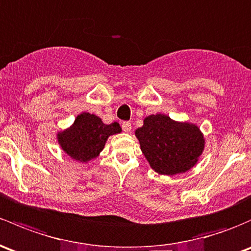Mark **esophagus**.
Masks as SVG:
<instances>
[{"label": "esophagus", "instance_id": "obj_1", "mask_svg": "<svg viewBox=\"0 0 251 251\" xmlns=\"http://www.w3.org/2000/svg\"><path fill=\"white\" fill-rule=\"evenodd\" d=\"M121 127H123L124 132L128 133V132H131V128H132V126H131V123H128V121H126V123H123V125H121Z\"/></svg>", "mask_w": 251, "mask_h": 251}]
</instances>
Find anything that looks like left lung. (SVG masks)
<instances>
[{
	"mask_svg": "<svg viewBox=\"0 0 251 251\" xmlns=\"http://www.w3.org/2000/svg\"><path fill=\"white\" fill-rule=\"evenodd\" d=\"M136 137L150 167L165 176L188 172L204 149L199 126L178 123L165 114L147 117Z\"/></svg>",
	"mask_w": 251,
	"mask_h": 251,
	"instance_id": "left-lung-1",
	"label": "left lung"
}]
</instances>
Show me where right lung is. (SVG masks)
<instances>
[{
    "instance_id": "right-lung-1",
    "label": "right lung",
    "mask_w": 251,
    "mask_h": 251,
    "mask_svg": "<svg viewBox=\"0 0 251 251\" xmlns=\"http://www.w3.org/2000/svg\"><path fill=\"white\" fill-rule=\"evenodd\" d=\"M120 132L121 127L118 123L105 125L95 114L81 113L70 128L57 133V142L73 160L88 162L99 156L108 137Z\"/></svg>"
}]
</instances>
